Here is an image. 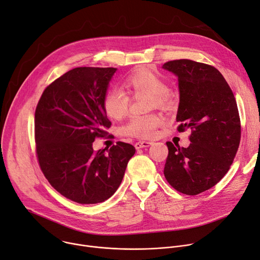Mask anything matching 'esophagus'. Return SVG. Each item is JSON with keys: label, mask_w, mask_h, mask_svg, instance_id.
Here are the masks:
<instances>
[{"label": "esophagus", "mask_w": 260, "mask_h": 260, "mask_svg": "<svg viewBox=\"0 0 260 260\" xmlns=\"http://www.w3.org/2000/svg\"><path fill=\"white\" fill-rule=\"evenodd\" d=\"M153 143L151 142H138L135 144V148L138 150V149H144V148H148L150 146H152Z\"/></svg>", "instance_id": "esophagus-1"}]
</instances>
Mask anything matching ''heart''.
Listing matches in <instances>:
<instances>
[{
    "label": "heart",
    "mask_w": 260,
    "mask_h": 260,
    "mask_svg": "<svg viewBox=\"0 0 260 260\" xmlns=\"http://www.w3.org/2000/svg\"><path fill=\"white\" fill-rule=\"evenodd\" d=\"M125 86L133 94H148L150 107H168L170 105L169 85L166 80L154 72L143 70L129 76ZM130 98L121 88H110L103 100V107L108 116L114 119L123 118L129 110ZM162 119L156 114L133 116L121 128L123 135L148 139L156 135L157 129L161 126Z\"/></svg>",
    "instance_id": "1"
}]
</instances>
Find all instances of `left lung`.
Here are the masks:
<instances>
[{
  "label": "left lung",
  "instance_id": "left-lung-1",
  "mask_svg": "<svg viewBox=\"0 0 260 260\" xmlns=\"http://www.w3.org/2000/svg\"><path fill=\"white\" fill-rule=\"evenodd\" d=\"M164 70L178 78V130H191L188 148L167 143L168 182L188 196L214 186L228 172L241 142L234 94L215 68L188 59L169 61Z\"/></svg>",
  "mask_w": 260,
  "mask_h": 260
}]
</instances>
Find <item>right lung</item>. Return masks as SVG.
<instances>
[{"instance_id": "1", "label": "right lung", "mask_w": 260, "mask_h": 260, "mask_svg": "<svg viewBox=\"0 0 260 260\" xmlns=\"http://www.w3.org/2000/svg\"><path fill=\"white\" fill-rule=\"evenodd\" d=\"M114 68H76L50 84L35 110L39 166L50 184L80 204L106 201L121 184L135 148L117 142L107 153L92 143L111 125L103 100Z\"/></svg>"}]
</instances>
